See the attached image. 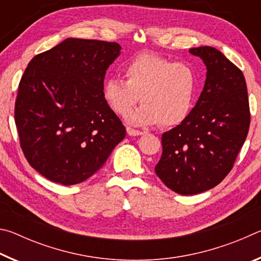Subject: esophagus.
Returning <instances> with one entry per match:
<instances>
[{"mask_svg":"<svg viewBox=\"0 0 261 261\" xmlns=\"http://www.w3.org/2000/svg\"><path fill=\"white\" fill-rule=\"evenodd\" d=\"M126 132H127V135H129V136H141L144 134L143 131L132 129V127H130V126L126 127Z\"/></svg>","mask_w":261,"mask_h":261,"instance_id":"esophagus-1","label":"esophagus"}]
</instances>
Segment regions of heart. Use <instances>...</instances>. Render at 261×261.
Returning a JSON list of instances; mask_svg holds the SVG:
<instances>
[{"label":"heart","mask_w":261,"mask_h":261,"mask_svg":"<svg viewBox=\"0 0 261 261\" xmlns=\"http://www.w3.org/2000/svg\"><path fill=\"white\" fill-rule=\"evenodd\" d=\"M125 82L108 78L103 83V99L115 113L125 116L139 101L138 109L129 115L137 125L169 127L182 123L191 112L197 92V74L187 63L165 57L140 54L123 68Z\"/></svg>","instance_id":"heart-1"}]
</instances>
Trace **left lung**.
I'll use <instances>...</instances> for the list:
<instances>
[{"mask_svg": "<svg viewBox=\"0 0 261 261\" xmlns=\"http://www.w3.org/2000/svg\"><path fill=\"white\" fill-rule=\"evenodd\" d=\"M207 68L204 90L185 120L162 135L155 173L167 188L189 196L207 191L230 173L250 127L244 74L220 50L191 48Z\"/></svg>", "mask_w": 261, "mask_h": 261, "instance_id": "8db88e82", "label": "left lung"}]
</instances>
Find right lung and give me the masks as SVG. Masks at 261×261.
Wrapping results in <instances>:
<instances>
[{
	"mask_svg": "<svg viewBox=\"0 0 261 261\" xmlns=\"http://www.w3.org/2000/svg\"><path fill=\"white\" fill-rule=\"evenodd\" d=\"M121 46L68 38L25 69L15 122L26 160L54 183L73 185L96 173L126 130L102 94Z\"/></svg>",
	"mask_w": 261,
	"mask_h": 261,
	"instance_id": "right-lung-1",
	"label": "right lung"
}]
</instances>
